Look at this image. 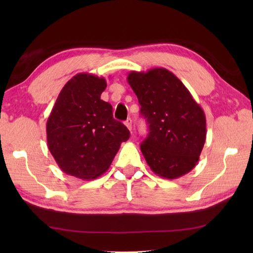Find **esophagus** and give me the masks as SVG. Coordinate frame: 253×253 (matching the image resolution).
<instances>
[{"instance_id": "1", "label": "esophagus", "mask_w": 253, "mask_h": 253, "mask_svg": "<svg viewBox=\"0 0 253 253\" xmlns=\"http://www.w3.org/2000/svg\"><path fill=\"white\" fill-rule=\"evenodd\" d=\"M131 124H132V122H131L130 118H127V121L125 122V125H126V127H127L128 129H129L130 131H131V128H132V125H131Z\"/></svg>"}]
</instances>
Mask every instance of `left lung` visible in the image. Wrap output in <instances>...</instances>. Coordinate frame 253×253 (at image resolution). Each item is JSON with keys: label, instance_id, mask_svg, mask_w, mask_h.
<instances>
[{"label": "left lung", "instance_id": "left-lung-1", "mask_svg": "<svg viewBox=\"0 0 253 253\" xmlns=\"http://www.w3.org/2000/svg\"><path fill=\"white\" fill-rule=\"evenodd\" d=\"M127 82L149 125L141 152L154 174L168 179L184 176L197 165L207 138L202 107L166 68L130 72Z\"/></svg>", "mask_w": 253, "mask_h": 253}]
</instances>
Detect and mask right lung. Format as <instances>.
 I'll return each instance as SVG.
<instances>
[{"label": "right lung", "instance_id": "1", "mask_svg": "<svg viewBox=\"0 0 253 253\" xmlns=\"http://www.w3.org/2000/svg\"><path fill=\"white\" fill-rule=\"evenodd\" d=\"M106 80L79 73L64 85L46 122V141L64 173L83 180L110 168L129 130L113 118V107L101 100Z\"/></svg>", "mask_w": 253, "mask_h": 253}]
</instances>
